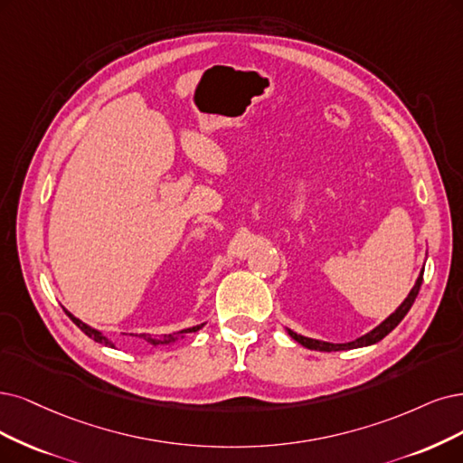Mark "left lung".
Returning a JSON list of instances; mask_svg holds the SVG:
<instances>
[{
  "instance_id": "1",
  "label": "left lung",
  "mask_w": 463,
  "mask_h": 463,
  "mask_svg": "<svg viewBox=\"0 0 463 463\" xmlns=\"http://www.w3.org/2000/svg\"><path fill=\"white\" fill-rule=\"evenodd\" d=\"M421 282H423V270L421 275L418 277L412 292L408 294V298L402 301V305L399 307V309L392 313L387 320H383L378 328H373L370 334L358 337L354 341H349V344H328V341H318V339H311V337H303V335H298L296 332L289 330V335H292L298 344H301L303 347L307 349H313V351H347V349H356V347H364V345H372V344H378L380 339H383L391 330H395L399 326V322L406 317V313L410 311V307L414 305L418 294H420V288H421Z\"/></svg>"
}]
</instances>
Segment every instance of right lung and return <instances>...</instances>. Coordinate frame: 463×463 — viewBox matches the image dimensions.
<instances>
[{"label": "right lung", "mask_w": 463, "mask_h": 463, "mask_svg": "<svg viewBox=\"0 0 463 463\" xmlns=\"http://www.w3.org/2000/svg\"><path fill=\"white\" fill-rule=\"evenodd\" d=\"M68 317L72 318V322L76 324V326L85 334V335H90L91 339H95L97 344H102V345H107V347H114V344L112 341H109L105 335H102L100 332H97V330H93L91 326H88V324H83L81 320H78L76 317H72L71 313H68ZM203 326V324H200V326H193V328H186V330H181V332H177L179 335L181 334H193V332H198L200 328ZM139 337H143L145 341H148V344H152V345H162V344H171V341H175L177 339V335H160V337H152V335H148V334H141Z\"/></svg>", "instance_id": "add662e5"}]
</instances>
